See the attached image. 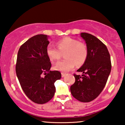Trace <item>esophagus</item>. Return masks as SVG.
I'll return each mask as SVG.
<instances>
[{"mask_svg":"<svg viewBox=\"0 0 125 125\" xmlns=\"http://www.w3.org/2000/svg\"><path fill=\"white\" fill-rule=\"evenodd\" d=\"M62 77H64V76H65L66 75V74L65 73H63V72H62Z\"/></svg>","mask_w":125,"mask_h":125,"instance_id":"esophagus-1","label":"esophagus"}]
</instances>
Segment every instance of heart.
Returning <instances> with one entry per match:
<instances>
[{
	"label": "heart",
	"mask_w": 125,
	"mask_h": 125,
	"mask_svg": "<svg viewBox=\"0 0 125 125\" xmlns=\"http://www.w3.org/2000/svg\"><path fill=\"white\" fill-rule=\"evenodd\" d=\"M57 48L51 45L46 48V54L52 62L58 61L62 53L65 59L59 62L53 66L54 69L61 72H68L74 68L75 64L81 66L85 62L87 57V49L84 43L74 38L66 37L57 42Z\"/></svg>",
	"instance_id": "heart-1"
}]
</instances>
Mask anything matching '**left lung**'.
I'll list each match as a JSON object with an SVG mask.
<instances>
[{
  "label": "left lung",
  "instance_id": "1",
  "mask_svg": "<svg viewBox=\"0 0 125 125\" xmlns=\"http://www.w3.org/2000/svg\"><path fill=\"white\" fill-rule=\"evenodd\" d=\"M86 43L87 57L77 70L82 74H74L75 82L71 86L72 96L82 102H89L99 95L105 86L111 71L110 54L99 39L91 34L81 33Z\"/></svg>",
  "mask_w": 125,
  "mask_h": 125
}]
</instances>
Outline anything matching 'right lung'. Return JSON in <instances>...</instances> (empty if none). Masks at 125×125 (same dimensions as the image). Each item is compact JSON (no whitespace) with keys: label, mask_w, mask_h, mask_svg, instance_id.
Here are the masks:
<instances>
[{"label":"right lung","mask_w":125,"mask_h":125,"mask_svg":"<svg viewBox=\"0 0 125 125\" xmlns=\"http://www.w3.org/2000/svg\"><path fill=\"white\" fill-rule=\"evenodd\" d=\"M49 36L31 37L19 48L16 72L26 95L36 104H43L53 97L54 82L61 78L60 72L51 71V63L46 54ZM43 74L44 77H42Z\"/></svg>","instance_id":"obj_1"}]
</instances>
